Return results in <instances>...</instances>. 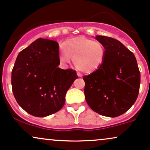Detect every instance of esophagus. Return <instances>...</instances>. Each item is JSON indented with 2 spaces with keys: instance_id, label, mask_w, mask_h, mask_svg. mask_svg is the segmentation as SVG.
<instances>
[{
  "instance_id": "34e87169",
  "label": "esophagus",
  "mask_w": 150,
  "mask_h": 150,
  "mask_svg": "<svg viewBox=\"0 0 150 150\" xmlns=\"http://www.w3.org/2000/svg\"><path fill=\"white\" fill-rule=\"evenodd\" d=\"M76 74H77V76H79V77H81V76H82L80 72H79V71L76 72Z\"/></svg>"
}]
</instances>
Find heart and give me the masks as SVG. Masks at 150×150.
<instances>
[{
	"mask_svg": "<svg viewBox=\"0 0 150 150\" xmlns=\"http://www.w3.org/2000/svg\"><path fill=\"white\" fill-rule=\"evenodd\" d=\"M62 52L59 54V60L69 62L74 60L75 67L85 73H92L103 64L106 55V49L101 42L94 41L85 37L69 39L62 44Z\"/></svg>",
	"mask_w": 150,
	"mask_h": 150,
	"instance_id": "heart-1",
	"label": "heart"
}]
</instances>
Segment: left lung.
<instances>
[{
    "instance_id": "1",
    "label": "left lung",
    "mask_w": 150,
    "mask_h": 150,
    "mask_svg": "<svg viewBox=\"0 0 150 150\" xmlns=\"http://www.w3.org/2000/svg\"><path fill=\"white\" fill-rule=\"evenodd\" d=\"M106 49L103 65L83 76L86 103L100 115L117 117L124 114L138 98L140 72L131 51L113 38L96 36Z\"/></svg>"
}]
</instances>
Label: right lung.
Segmentation results:
<instances>
[{
  "label": "right lung",
  "mask_w": 150,
  "mask_h": 150,
  "mask_svg": "<svg viewBox=\"0 0 150 150\" xmlns=\"http://www.w3.org/2000/svg\"><path fill=\"white\" fill-rule=\"evenodd\" d=\"M59 45L38 38L19 52L12 71L16 101L32 116L44 117L62 108L67 91L78 78L71 69L58 67Z\"/></svg>",
  "instance_id": "1"
}]
</instances>
